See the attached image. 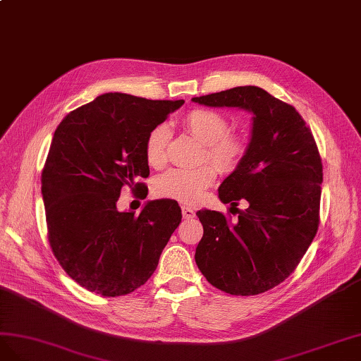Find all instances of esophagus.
Wrapping results in <instances>:
<instances>
[{
	"label": "esophagus",
	"instance_id": "esophagus-1",
	"mask_svg": "<svg viewBox=\"0 0 361 361\" xmlns=\"http://www.w3.org/2000/svg\"><path fill=\"white\" fill-rule=\"evenodd\" d=\"M181 213H183V218H184V219H192V218H195L193 209L186 207V205H184V207H181Z\"/></svg>",
	"mask_w": 361,
	"mask_h": 361
}]
</instances>
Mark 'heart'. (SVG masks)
<instances>
[{
  "label": "heart",
  "instance_id": "heart-1",
  "mask_svg": "<svg viewBox=\"0 0 361 361\" xmlns=\"http://www.w3.org/2000/svg\"><path fill=\"white\" fill-rule=\"evenodd\" d=\"M184 127L193 137L204 143V157H207L221 171L238 168L246 152V143L238 135H230L228 121L218 111L197 109L184 118ZM169 140L168 127L154 128L147 139L145 156L149 166L160 168L166 161V147ZM216 180V169L212 164L200 168H173L157 178L156 192L160 197L181 202L201 200Z\"/></svg>",
  "mask_w": 361,
  "mask_h": 361
}]
</instances>
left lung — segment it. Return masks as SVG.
Wrapping results in <instances>:
<instances>
[{
	"label": "left lung",
	"mask_w": 361,
	"mask_h": 361,
	"mask_svg": "<svg viewBox=\"0 0 361 361\" xmlns=\"http://www.w3.org/2000/svg\"><path fill=\"white\" fill-rule=\"evenodd\" d=\"M207 107L242 109L252 115L242 161L219 186L224 204L246 201L230 221L200 210L204 235L195 262L216 289L259 295L283 283L313 242L319 225L322 161L310 128L295 107L257 86L195 97Z\"/></svg>",
	"instance_id": "left-lung-1"
}]
</instances>
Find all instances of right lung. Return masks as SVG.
Masks as SVG:
<instances>
[{
	"instance_id": "obj_1",
	"label": "right lung",
	"mask_w": 361,
	"mask_h": 361,
	"mask_svg": "<svg viewBox=\"0 0 361 361\" xmlns=\"http://www.w3.org/2000/svg\"><path fill=\"white\" fill-rule=\"evenodd\" d=\"M184 104L104 94L60 122L42 171L48 240L65 272L89 292L131 293L156 271L181 222L173 200L119 212L123 188L147 198L149 133Z\"/></svg>"
}]
</instances>
